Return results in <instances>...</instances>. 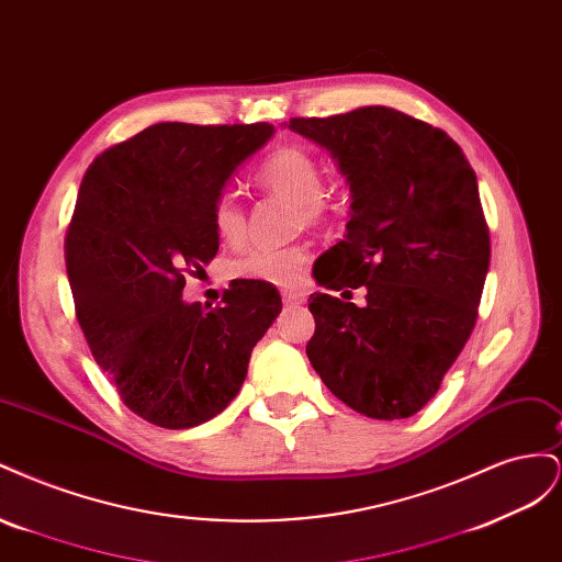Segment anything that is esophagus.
I'll use <instances>...</instances> for the list:
<instances>
[{
  "instance_id": "34e87169",
  "label": "esophagus",
  "mask_w": 562,
  "mask_h": 562,
  "mask_svg": "<svg viewBox=\"0 0 562 562\" xmlns=\"http://www.w3.org/2000/svg\"><path fill=\"white\" fill-rule=\"evenodd\" d=\"M281 297H283L285 307H300V304H304V300H307V295L300 291H283Z\"/></svg>"
}]
</instances>
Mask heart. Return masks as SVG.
Here are the masks:
<instances>
[{"instance_id": "b5f03b06", "label": "heart", "mask_w": 562, "mask_h": 562, "mask_svg": "<svg viewBox=\"0 0 562 562\" xmlns=\"http://www.w3.org/2000/svg\"><path fill=\"white\" fill-rule=\"evenodd\" d=\"M252 178L262 190L295 203V227L321 225L333 213V196L323 187L321 161L310 149L297 145H281L255 168ZM211 223L215 234L225 244L241 241L246 232V213L239 199L232 192H220L211 203ZM304 262H307V248L300 244L258 246L241 255L234 262L232 271L239 279H252L271 285H295Z\"/></svg>"}]
</instances>
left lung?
I'll list each match as a JSON object with an SVG mask.
<instances>
[{"label":"left lung","mask_w":562,"mask_h":562,"mask_svg":"<svg viewBox=\"0 0 562 562\" xmlns=\"http://www.w3.org/2000/svg\"><path fill=\"white\" fill-rule=\"evenodd\" d=\"M288 128L330 151L351 192L347 234L316 260V281L349 300L366 285L363 307L310 297V361L351 411L411 417L479 316L490 234L473 168L448 133L382 105Z\"/></svg>","instance_id":"8db88e82"}]
</instances>
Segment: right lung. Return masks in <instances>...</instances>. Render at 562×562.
Returning <instances> with one entry per match:
<instances>
[{
	"mask_svg": "<svg viewBox=\"0 0 562 562\" xmlns=\"http://www.w3.org/2000/svg\"><path fill=\"white\" fill-rule=\"evenodd\" d=\"M271 124H155L95 157L65 236L75 310L93 359L135 415L190 429L239 394L250 351L281 312L271 283L239 279L211 310L184 274L217 252L211 203Z\"/></svg>",
	"mask_w": 562,
	"mask_h": 562,
	"instance_id": "obj_1",
	"label": "right lung"
}]
</instances>
